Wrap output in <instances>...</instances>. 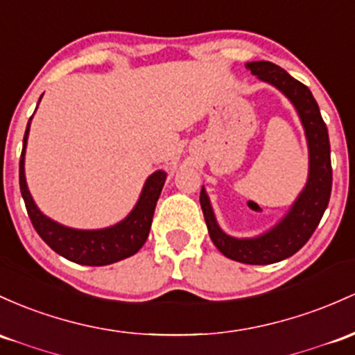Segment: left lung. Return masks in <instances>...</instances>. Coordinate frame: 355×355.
Returning a JSON list of instances; mask_svg holds the SVG:
<instances>
[{
  "mask_svg": "<svg viewBox=\"0 0 355 355\" xmlns=\"http://www.w3.org/2000/svg\"><path fill=\"white\" fill-rule=\"evenodd\" d=\"M246 67L251 70L252 76H258L259 80L282 91L297 109L309 143V180L286 216L275 227L258 237L237 239L225 234L217 224L204 187L200 190V207L210 239L225 258L244 264H271L290 258L305 246L329 205L332 190L329 131L322 119L317 101L305 84L298 83L286 70L272 62H248Z\"/></svg>",
  "mask_w": 355,
  "mask_h": 355,
  "instance_id": "1",
  "label": "left lung"
}]
</instances>
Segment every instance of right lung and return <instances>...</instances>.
<instances>
[{
    "label": "right lung",
    "instance_id": "add662e5",
    "mask_svg": "<svg viewBox=\"0 0 355 355\" xmlns=\"http://www.w3.org/2000/svg\"><path fill=\"white\" fill-rule=\"evenodd\" d=\"M32 118L28 121L25 138H23L21 158H19V190H21V197L25 200L26 212H28L30 220H32L38 236L57 254L64 256L72 263L85 264V266H106V264H112L116 261L136 254L146 243L148 234H150L155 207H157L158 197L166 180V171L158 170L146 178L135 209L128 214L126 219L118 224L106 229H96V231H83V229L62 225L40 212V209L37 207L30 196L28 185H26L25 150Z\"/></svg>",
    "mask_w": 355,
    "mask_h": 355
}]
</instances>
